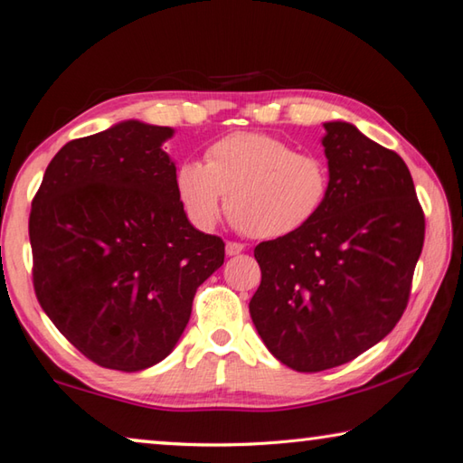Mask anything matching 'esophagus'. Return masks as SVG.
Instances as JSON below:
<instances>
[{
  "label": "esophagus",
  "instance_id": "esophagus-1",
  "mask_svg": "<svg viewBox=\"0 0 463 463\" xmlns=\"http://www.w3.org/2000/svg\"><path fill=\"white\" fill-rule=\"evenodd\" d=\"M242 250H244V244H241V242H232V241L226 242V255H229V257L239 255V252H242Z\"/></svg>",
  "mask_w": 463,
  "mask_h": 463
}]
</instances>
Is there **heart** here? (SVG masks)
<instances>
[{
  "mask_svg": "<svg viewBox=\"0 0 463 463\" xmlns=\"http://www.w3.org/2000/svg\"><path fill=\"white\" fill-rule=\"evenodd\" d=\"M186 214L211 229L224 206L234 224L257 239H283L321 214L331 190L327 162L259 132H239L213 144L206 165L188 160L176 175Z\"/></svg>",
  "mask_w": 463,
  "mask_h": 463,
  "instance_id": "b5f03b06",
  "label": "heart"
}]
</instances>
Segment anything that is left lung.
I'll return each mask as SVG.
<instances>
[{"label": "left lung", "instance_id": "1", "mask_svg": "<svg viewBox=\"0 0 463 463\" xmlns=\"http://www.w3.org/2000/svg\"><path fill=\"white\" fill-rule=\"evenodd\" d=\"M331 190L303 231L257 244L249 311L267 349L303 373L373 347L402 319L425 216L400 154L349 122H325Z\"/></svg>", "mask_w": 463, "mask_h": 463}]
</instances>
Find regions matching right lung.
<instances>
[{"label":"right lung","mask_w":463,"mask_h":463,"mask_svg":"<svg viewBox=\"0 0 463 463\" xmlns=\"http://www.w3.org/2000/svg\"><path fill=\"white\" fill-rule=\"evenodd\" d=\"M168 126L126 120L68 142L30 213L33 288L45 315L106 369L160 364L224 242L194 229L162 144Z\"/></svg>","instance_id":"obj_1"}]
</instances>
